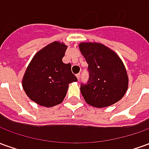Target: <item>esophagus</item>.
Listing matches in <instances>:
<instances>
[{
	"label": "esophagus",
	"instance_id": "esophagus-1",
	"mask_svg": "<svg viewBox=\"0 0 149 149\" xmlns=\"http://www.w3.org/2000/svg\"><path fill=\"white\" fill-rule=\"evenodd\" d=\"M76 76H77V77L78 80H80V77H81V73H78V74H77Z\"/></svg>",
	"mask_w": 149,
	"mask_h": 149
}]
</instances>
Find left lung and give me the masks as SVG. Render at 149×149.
<instances>
[{
  "mask_svg": "<svg viewBox=\"0 0 149 149\" xmlns=\"http://www.w3.org/2000/svg\"><path fill=\"white\" fill-rule=\"evenodd\" d=\"M80 49L88 65V80L81 84L85 101L97 108L116 103L128 88V76L121 60L100 43H81Z\"/></svg>",
  "mask_w": 149,
  "mask_h": 149,
  "instance_id": "obj_1",
  "label": "left lung"
}]
</instances>
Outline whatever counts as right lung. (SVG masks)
<instances>
[{"label":"right lung","instance_id":"1","mask_svg":"<svg viewBox=\"0 0 149 149\" xmlns=\"http://www.w3.org/2000/svg\"><path fill=\"white\" fill-rule=\"evenodd\" d=\"M65 44L53 42L34 56L22 81L25 93L34 102L45 107L61 104L66 96L68 84L77 81L71 64L62 58L66 52Z\"/></svg>","mask_w":149,"mask_h":149}]
</instances>
